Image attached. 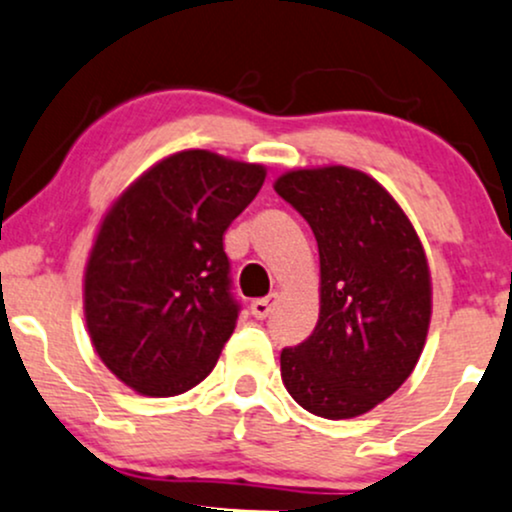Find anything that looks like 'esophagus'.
I'll list each match as a JSON object with an SVG mask.
<instances>
[{
	"label": "esophagus",
	"mask_w": 512,
	"mask_h": 512,
	"mask_svg": "<svg viewBox=\"0 0 512 512\" xmlns=\"http://www.w3.org/2000/svg\"><path fill=\"white\" fill-rule=\"evenodd\" d=\"M276 301H279V296H276V293H272V296H267V298H257V301L250 303L252 315H255L257 320H264V317H269V313L274 310Z\"/></svg>",
	"instance_id": "34e87169"
}]
</instances>
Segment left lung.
I'll return each mask as SVG.
<instances>
[{
  "instance_id": "obj_1",
  "label": "left lung",
  "mask_w": 512,
  "mask_h": 512,
  "mask_svg": "<svg viewBox=\"0 0 512 512\" xmlns=\"http://www.w3.org/2000/svg\"><path fill=\"white\" fill-rule=\"evenodd\" d=\"M313 228L320 317L281 351L289 395L322 419H354L409 378L431 322V269L395 197L346 166L289 170L274 182Z\"/></svg>"
}]
</instances>
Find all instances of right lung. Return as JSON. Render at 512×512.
<instances>
[{"mask_svg":"<svg viewBox=\"0 0 512 512\" xmlns=\"http://www.w3.org/2000/svg\"><path fill=\"white\" fill-rule=\"evenodd\" d=\"M267 170L187 149L139 175L103 216L84 274L101 361L146 397H175L214 370L238 320L223 233Z\"/></svg>","mask_w":512,"mask_h":512,"instance_id":"1","label":"right lung"}]
</instances>
